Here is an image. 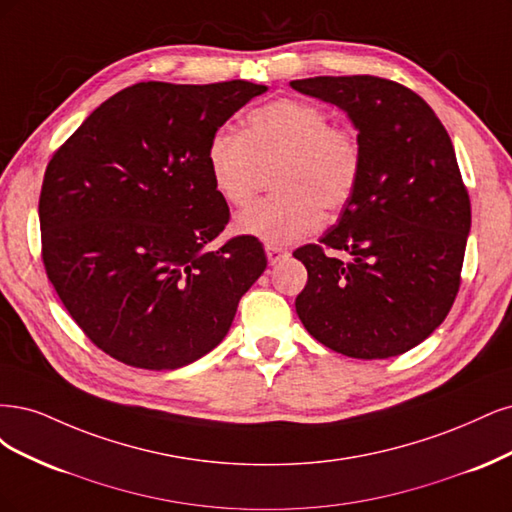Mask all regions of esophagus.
I'll return each mask as SVG.
<instances>
[{"label": "esophagus", "mask_w": 512, "mask_h": 512, "mask_svg": "<svg viewBox=\"0 0 512 512\" xmlns=\"http://www.w3.org/2000/svg\"><path fill=\"white\" fill-rule=\"evenodd\" d=\"M266 255L270 263H278L280 259H285L289 253L283 249V246H276V244H266Z\"/></svg>", "instance_id": "esophagus-1"}]
</instances>
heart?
<instances>
[{
  "label": "heart",
  "instance_id": "1",
  "mask_svg": "<svg viewBox=\"0 0 512 512\" xmlns=\"http://www.w3.org/2000/svg\"><path fill=\"white\" fill-rule=\"evenodd\" d=\"M212 187L229 206L255 195L261 170L274 168L266 197L236 217V232L268 244H287L317 232L323 210L351 204L364 174V144L346 123H329L315 102L280 97L246 114L244 129L219 127L206 146Z\"/></svg>",
  "mask_w": 512,
  "mask_h": 512
}]
</instances>
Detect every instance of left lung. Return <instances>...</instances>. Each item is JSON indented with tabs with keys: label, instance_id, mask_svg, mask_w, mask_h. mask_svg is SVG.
<instances>
[{
	"label": "left lung",
	"instance_id": "1",
	"mask_svg": "<svg viewBox=\"0 0 512 512\" xmlns=\"http://www.w3.org/2000/svg\"><path fill=\"white\" fill-rule=\"evenodd\" d=\"M342 108L364 144V174L319 244L293 251L308 270L295 310L312 338L355 359L410 351L449 315L472 210L453 142L415 91L370 74L291 80ZM336 250L354 259L342 262Z\"/></svg>",
	"mask_w": 512,
	"mask_h": 512
}]
</instances>
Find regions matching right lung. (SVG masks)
Instances as JSON below:
<instances>
[{"mask_svg":"<svg viewBox=\"0 0 512 512\" xmlns=\"http://www.w3.org/2000/svg\"><path fill=\"white\" fill-rule=\"evenodd\" d=\"M266 85L138 82L95 108L48 161L40 191L42 261L59 300L106 355L144 370L200 359L232 327L268 266L234 236L206 146Z\"/></svg>","mask_w":512,"mask_h":512,"instance_id":"add662e5","label":"right lung"}]
</instances>
